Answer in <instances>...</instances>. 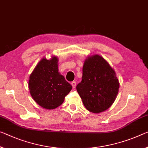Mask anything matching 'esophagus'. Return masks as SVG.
<instances>
[{
	"label": "esophagus",
	"instance_id": "34e87169",
	"mask_svg": "<svg viewBox=\"0 0 148 148\" xmlns=\"http://www.w3.org/2000/svg\"><path fill=\"white\" fill-rule=\"evenodd\" d=\"M72 86V88H76V82H72L71 83Z\"/></svg>",
	"mask_w": 148,
	"mask_h": 148
}]
</instances>
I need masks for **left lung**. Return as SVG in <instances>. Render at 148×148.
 Returning a JSON list of instances; mask_svg holds the SVG:
<instances>
[{"instance_id":"8db88e82","label":"left lung","mask_w":148,"mask_h":148,"mask_svg":"<svg viewBox=\"0 0 148 148\" xmlns=\"http://www.w3.org/2000/svg\"><path fill=\"white\" fill-rule=\"evenodd\" d=\"M119 88L115 72L105 58L98 55L86 58L82 82L76 90L89 111L99 113L109 109L116 99Z\"/></svg>"}]
</instances>
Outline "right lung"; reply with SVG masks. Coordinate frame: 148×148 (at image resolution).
I'll list each match as a JSON object with an SVG mask.
<instances>
[{"label": "right lung", "instance_id": "right-lung-1", "mask_svg": "<svg viewBox=\"0 0 148 148\" xmlns=\"http://www.w3.org/2000/svg\"><path fill=\"white\" fill-rule=\"evenodd\" d=\"M29 89L33 99L44 109H54L64 102L72 86L58 72V58H43L30 74Z\"/></svg>", "mask_w": 148, "mask_h": 148}]
</instances>
